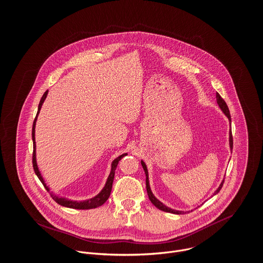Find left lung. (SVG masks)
<instances>
[{
	"mask_svg": "<svg viewBox=\"0 0 263 263\" xmlns=\"http://www.w3.org/2000/svg\"><path fill=\"white\" fill-rule=\"evenodd\" d=\"M216 99H217V103H218V105H219V107L221 108V110L225 113V115L228 117V119L231 121V116H230V112H229V108H228V106H227V104H226V102L223 100V98L217 92L216 93ZM229 142H230V148H231V150L233 149V136H232V131L230 130V132H229ZM141 164H142V167H143V170H144V172H145L146 175V190H147V195H148V198H149V200H150V202L152 203V204H154L157 209H159V210H161V211H163V212H168V213H173V214H183V212H179V211H175V210H172V209H170V208H167V206H165L164 204H162V203H160L154 196H153V194H152V192H151V190H150V186H149V180H148V172H147V168H146L145 163L143 162V161H141ZM223 184H224V180L221 182V184H220V186L218 187V190L215 192V194L214 195H216V194H218L219 192H220V190L222 189V186H223Z\"/></svg>",
	"mask_w": 263,
	"mask_h": 263,
	"instance_id": "1",
	"label": "left lung"
}]
</instances>
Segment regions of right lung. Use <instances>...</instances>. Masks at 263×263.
<instances>
[{
	"label": "right lung",
	"instance_id": "add662e5",
	"mask_svg": "<svg viewBox=\"0 0 263 263\" xmlns=\"http://www.w3.org/2000/svg\"><path fill=\"white\" fill-rule=\"evenodd\" d=\"M47 93H48V90H46V91L43 93V96H42V98H41V100H40L39 106H38L37 115H36V117L34 119V122H33V127H32V140H33L32 163H33V168H34L35 174L38 176V178L40 179V181L42 182V184L44 185V187L46 189V191L50 193L49 187L45 184V182H44L42 176H41L39 171H38V167H37V164H36V156H35V147H36V145H35V123H36V119H37V116H38V114H39V111H40V109H41V106H42V104H43V102H44V100H45ZM125 155H127V154H126V153H125V154H122L121 156H119V157H117V158L113 161V163H112V170H111V173H110V175H109V177H108V180H107V182H106V185H105V187L103 189V191H102L97 197H95V198H92V199H89L88 201H84V202H74V201H69V200H66V199H61V198L57 197V196L53 195V194H50V195H51V198H52L58 204H61V205H63V206L71 208V209L88 210V209H95V208H98V206L102 205L104 203H106V201H107V200L109 199V197H110V194H111V191H112V185H113V180H114V175H115L116 167H117L119 161H120Z\"/></svg>",
	"mask_w": 263,
	"mask_h": 263
}]
</instances>
